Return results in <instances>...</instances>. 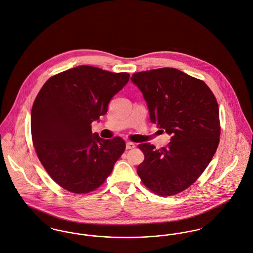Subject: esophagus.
Here are the masks:
<instances>
[{"label": "esophagus", "instance_id": "1", "mask_svg": "<svg viewBox=\"0 0 253 253\" xmlns=\"http://www.w3.org/2000/svg\"><path fill=\"white\" fill-rule=\"evenodd\" d=\"M133 148H135V144H133L131 142H126V150H130V149H133Z\"/></svg>", "mask_w": 253, "mask_h": 253}]
</instances>
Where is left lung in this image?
<instances>
[{"label":"left lung","instance_id":"8db88e82","mask_svg":"<svg viewBox=\"0 0 253 253\" xmlns=\"http://www.w3.org/2000/svg\"><path fill=\"white\" fill-rule=\"evenodd\" d=\"M130 80L147 102L151 122L171 135L159 150L150 143L139 144L145 159L138 165V176L159 195L177 194L199 178L217 149L216 99L204 81L179 69L141 71Z\"/></svg>","mask_w":253,"mask_h":253}]
</instances>
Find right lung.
Here are the masks:
<instances>
[{
    "label": "right lung",
    "mask_w": 253,
    "mask_h": 253,
    "mask_svg": "<svg viewBox=\"0 0 253 253\" xmlns=\"http://www.w3.org/2000/svg\"><path fill=\"white\" fill-rule=\"evenodd\" d=\"M128 80L126 72L79 66L52 76L38 93L31 113L33 143L60 186L88 193L111 174L126 143L92 133L91 124L107 113L111 98Z\"/></svg>",
    "instance_id": "1"
}]
</instances>
